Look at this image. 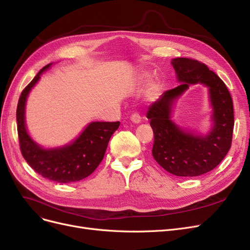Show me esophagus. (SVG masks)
Returning a JSON list of instances; mask_svg holds the SVG:
<instances>
[{"instance_id":"obj_1","label":"esophagus","mask_w":250,"mask_h":250,"mask_svg":"<svg viewBox=\"0 0 250 250\" xmlns=\"http://www.w3.org/2000/svg\"><path fill=\"white\" fill-rule=\"evenodd\" d=\"M131 120H132L133 124L138 125V124L141 123V116H140L139 114H138V113H134V114H132V116H131Z\"/></svg>"}]
</instances>
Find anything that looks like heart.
<instances>
[{
    "label": "heart",
    "instance_id": "heart-1",
    "mask_svg": "<svg viewBox=\"0 0 250 250\" xmlns=\"http://www.w3.org/2000/svg\"><path fill=\"white\" fill-rule=\"evenodd\" d=\"M148 79H149V74H142L139 78V81L141 83H144ZM161 87H162V85H161V82L159 80L151 81L148 84V87H147V96L150 98L155 97L160 92Z\"/></svg>",
    "mask_w": 250,
    "mask_h": 250
}]
</instances>
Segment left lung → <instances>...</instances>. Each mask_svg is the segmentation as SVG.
<instances>
[{"label": "left lung", "instance_id": "obj_1", "mask_svg": "<svg viewBox=\"0 0 250 250\" xmlns=\"http://www.w3.org/2000/svg\"><path fill=\"white\" fill-rule=\"evenodd\" d=\"M180 84L165 91L148 108L154 143L152 155L161 167L179 177H193L213 170L230 148L234 128V107L229 92L213 71L196 60L171 61ZM208 88L211 127L205 134L179 127L172 120L176 101L190 85Z\"/></svg>", "mask_w": 250, "mask_h": 250}]
</instances>
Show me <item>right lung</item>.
<instances>
[{
  "label": "right lung",
  "instance_id": "right-lung-1",
  "mask_svg": "<svg viewBox=\"0 0 250 250\" xmlns=\"http://www.w3.org/2000/svg\"><path fill=\"white\" fill-rule=\"evenodd\" d=\"M51 66L52 62L38 72L22 90L18 101L16 120L21 150L27 164L44 178L59 183L75 182L86 178L97 169L119 122H91L75 139L62 146L45 148L37 143L29 134L25 124L26 100L42 74Z\"/></svg>",
  "mask_w": 250,
  "mask_h": 250
}]
</instances>
